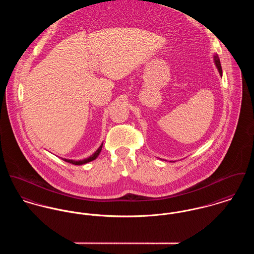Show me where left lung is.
Returning a JSON list of instances; mask_svg holds the SVG:
<instances>
[{"label": "left lung", "instance_id": "8db88e82", "mask_svg": "<svg viewBox=\"0 0 254 254\" xmlns=\"http://www.w3.org/2000/svg\"><path fill=\"white\" fill-rule=\"evenodd\" d=\"M213 61H214V64L216 66V68L219 71V74L222 75V69H221V65H220V60H219V57L217 54H214L213 55Z\"/></svg>", "mask_w": 254, "mask_h": 254}]
</instances>
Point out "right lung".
I'll use <instances>...</instances> for the list:
<instances>
[{
	"label": "right lung",
	"mask_w": 254,
	"mask_h": 254,
	"mask_svg": "<svg viewBox=\"0 0 254 254\" xmlns=\"http://www.w3.org/2000/svg\"><path fill=\"white\" fill-rule=\"evenodd\" d=\"M102 147H103V142H102V144L99 146V148L93 153L92 155H90L89 157H87V158H85V159H83V160H72V159H66V158H62L64 161L68 162V163H71V164H73V165H83V164H86V163H88V162L93 161V160H95L98 156H99V154H100V152H101V150H102Z\"/></svg>",
	"instance_id": "obj_1"
}]
</instances>
